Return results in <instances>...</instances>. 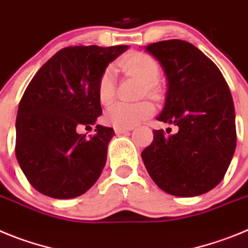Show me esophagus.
Segmentation results:
<instances>
[{
	"mask_svg": "<svg viewBox=\"0 0 248 248\" xmlns=\"http://www.w3.org/2000/svg\"><path fill=\"white\" fill-rule=\"evenodd\" d=\"M132 129H133V127H116L115 132L117 133V135H120V133L128 132V131H132Z\"/></svg>",
	"mask_w": 248,
	"mask_h": 248,
	"instance_id": "obj_1",
	"label": "esophagus"
}]
</instances>
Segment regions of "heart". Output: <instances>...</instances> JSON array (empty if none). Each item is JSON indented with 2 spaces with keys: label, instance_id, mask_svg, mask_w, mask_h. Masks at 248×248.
I'll return each mask as SVG.
<instances>
[{
  "label": "heart",
  "instance_id": "heart-1",
  "mask_svg": "<svg viewBox=\"0 0 248 248\" xmlns=\"http://www.w3.org/2000/svg\"><path fill=\"white\" fill-rule=\"evenodd\" d=\"M120 68L127 75L137 78L142 81V93L155 95L158 93V77L160 68L157 60L142 52L127 54L119 63ZM97 99L102 105H108L115 99L116 81L113 69L108 68L100 75L96 86ZM155 112V106L148 101L136 104L117 102L108 108L104 119L108 124L115 127H133L135 124L149 119Z\"/></svg>",
  "mask_w": 248,
  "mask_h": 248
}]
</instances>
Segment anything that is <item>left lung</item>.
I'll use <instances>...</instances> for the list:
<instances>
[{"label":"left lung","mask_w":248,"mask_h":248,"mask_svg":"<svg viewBox=\"0 0 248 248\" xmlns=\"http://www.w3.org/2000/svg\"><path fill=\"white\" fill-rule=\"evenodd\" d=\"M146 50L168 80L158 121L173 124L177 132L153 131L152 143L140 153L144 166L166 193L202 195L224 179L235 153V108L229 85L213 60L189 42H157Z\"/></svg>","instance_id":"obj_1"}]
</instances>
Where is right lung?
Listing matches in <instances>:
<instances>
[{
    "label": "right lung",
    "instance_id": "obj_1",
    "mask_svg": "<svg viewBox=\"0 0 248 248\" xmlns=\"http://www.w3.org/2000/svg\"><path fill=\"white\" fill-rule=\"evenodd\" d=\"M127 46L60 49L37 71L22 96L16 120V157L33 188L54 199H71L95 184L115 135L97 124L102 113L96 86L108 63Z\"/></svg>",
    "mask_w": 248,
    "mask_h": 248
}]
</instances>
